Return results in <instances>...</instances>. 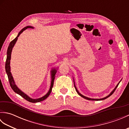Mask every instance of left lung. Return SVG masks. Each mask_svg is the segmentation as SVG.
Masks as SVG:
<instances>
[{
    "label": "left lung",
    "instance_id": "1",
    "mask_svg": "<svg viewBox=\"0 0 129 129\" xmlns=\"http://www.w3.org/2000/svg\"><path fill=\"white\" fill-rule=\"evenodd\" d=\"M73 80H74V79H73ZM121 81V80H120V81H119V83L117 84V85L115 86V88L114 89V90H113V91H112L110 93V94H109L108 96H106V97H105V98H101V99H92V98H88V97H86V96H84L83 95H82L81 94H80V92H79V91L78 90V89H77V88H76V86H75V81H74V87H75V90H76V92H77V93L80 96H81L82 98H84V99H86V100H93V101H99V100H105V99H106V98H109V96H110L113 94L114 93V92L115 91V90H116V89L117 88V86L119 85V83H120V81Z\"/></svg>",
    "mask_w": 129,
    "mask_h": 129
}]
</instances>
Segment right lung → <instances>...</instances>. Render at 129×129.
<instances>
[{"label": "right lung", "mask_w": 129, "mask_h": 129, "mask_svg": "<svg viewBox=\"0 0 129 129\" xmlns=\"http://www.w3.org/2000/svg\"><path fill=\"white\" fill-rule=\"evenodd\" d=\"M28 28H34L33 27L31 26H27L25 28H23V29L21 30V31L19 33L17 37H16L14 39L12 40L9 44V46L8 48V50H7V60H6V62H5V71H6L7 74L8 75V79H9V83L10 85V86L12 87V89L13 90V91L15 92H16V94H19V95H20L21 96H22L23 98L25 99V100L27 101H29V102L31 103H38V102H40V101H42L44 100L47 98L49 95L50 94V93L51 92L52 88L53 87V85H54V79L55 77V74L57 72V68H53L51 70V84H50V89H49L48 92L46 93V94L43 96L41 97L40 98H38V99H32L30 97H29L28 95H26L25 94L23 91H21V90L18 88V87L16 86V85L15 84V83L14 81V78L12 76V73L10 72V59H11V54H12V51L13 50V48L14 47V46L15 44V43L16 42V41L18 40V38L22 33L23 31L25 30L26 29Z\"/></svg>", "instance_id": "1"}]
</instances>
